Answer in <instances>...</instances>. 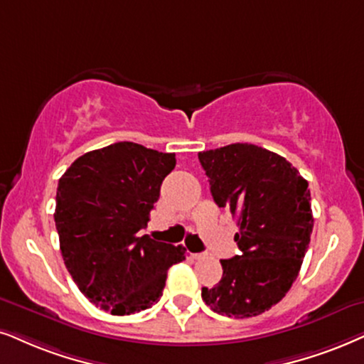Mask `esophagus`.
Instances as JSON below:
<instances>
[{
  "mask_svg": "<svg viewBox=\"0 0 364 364\" xmlns=\"http://www.w3.org/2000/svg\"><path fill=\"white\" fill-rule=\"evenodd\" d=\"M191 257L195 260H201V259H205V254H191Z\"/></svg>",
  "mask_w": 364,
  "mask_h": 364,
  "instance_id": "34e87169",
  "label": "esophagus"
}]
</instances>
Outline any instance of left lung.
<instances>
[{"instance_id":"left-lung-1","label":"left lung","mask_w":364,"mask_h":364,"mask_svg":"<svg viewBox=\"0 0 364 364\" xmlns=\"http://www.w3.org/2000/svg\"><path fill=\"white\" fill-rule=\"evenodd\" d=\"M220 208L238 218L242 255L220 260L223 277L201 289L205 304L228 317H254L282 301L311 242V191L282 156L237 142L198 153Z\"/></svg>"}]
</instances>
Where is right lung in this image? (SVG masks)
Instances as JSON below:
<instances>
[{"instance_id": "1", "label": "right lung", "mask_w": 364, "mask_h": 364, "mask_svg": "<svg viewBox=\"0 0 364 364\" xmlns=\"http://www.w3.org/2000/svg\"><path fill=\"white\" fill-rule=\"evenodd\" d=\"M174 166L173 153L124 141L80 156L58 179L53 216L63 262L80 292L110 314L149 309L169 267L186 259L183 245L137 235Z\"/></svg>"}]
</instances>
